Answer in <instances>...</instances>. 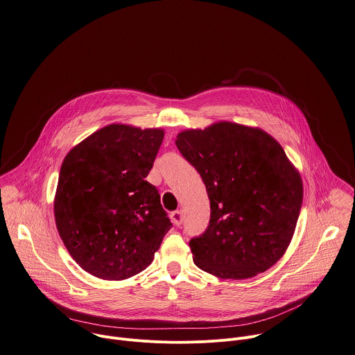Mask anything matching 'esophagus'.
<instances>
[{"instance_id":"34e87169","label":"esophagus","mask_w":355,"mask_h":355,"mask_svg":"<svg viewBox=\"0 0 355 355\" xmlns=\"http://www.w3.org/2000/svg\"><path fill=\"white\" fill-rule=\"evenodd\" d=\"M169 216H171V220L173 222V225H176V226H180V225H182V222H183V212H182V211L176 209V211L171 212Z\"/></svg>"}]
</instances>
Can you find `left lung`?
<instances>
[{
    "label": "left lung",
    "instance_id": "left-lung-1",
    "mask_svg": "<svg viewBox=\"0 0 355 355\" xmlns=\"http://www.w3.org/2000/svg\"><path fill=\"white\" fill-rule=\"evenodd\" d=\"M175 143L211 205L205 232L189 241L194 263L222 279L269 269L284 254L302 204L301 178L280 144L230 122L182 132Z\"/></svg>",
    "mask_w": 355,
    "mask_h": 355
}]
</instances>
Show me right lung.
<instances>
[{"label": "right lung", "mask_w": 355, "mask_h": 355, "mask_svg": "<svg viewBox=\"0 0 355 355\" xmlns=\"http://www.w3.org/2000/svg\"><path fill=\"white\" fill-rule=\"evenodd\" d=\"M164 140L159 129L110 125L65 157L54 202L60 236L73 259L105 280L144 270L172 227L146 180Z\"/></svg>", "instance_id": "1"}]
</instances>
